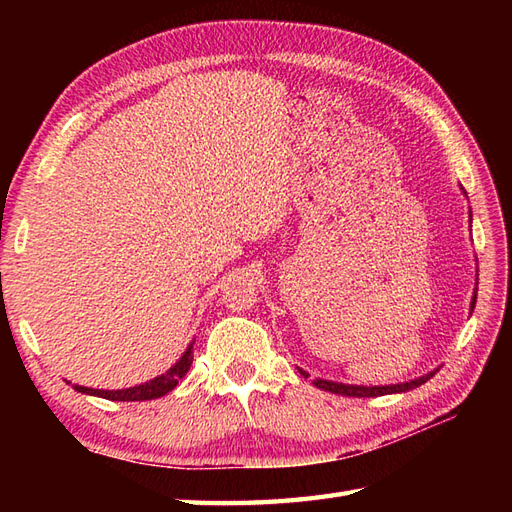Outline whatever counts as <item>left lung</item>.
Returning <instances> with one entry per match:
<instances>
[{"label": "left lung", "instance_id": "obj_1", "mask_svg": "<svg viewBox=\"0 0 512 512\" xmlns=\"http://www.w3.org/2000/svg\"><path fill=\"white\" fill-rule=\"evenodd\" d=\"M466 193V191H464ZM477 290V288H475ZM475 299L477 295L473 292V299H471V312L475 308ZM438 369H433V372L424 374L420 378H413V380H407V383H398V385H345V383H334V380H323V378H314L312 385L319 387V389H325L330 391V394H339V396H352V398H376V396H385V394H402V391H409V389H416L420 385L427 383L429 378L436 376ZM299 374L303 378H308L310 374L303 372V369H299Z\"/></svg>", "mask_w": 512, "mask_h": 512}]
</instances>
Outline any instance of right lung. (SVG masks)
I'll list each match as a JSON object with an SVG mask.
<instances>
[{
    "mask_svg": "<svg viewBox=\"0 0 512 512\" xmlns=\"http://www.w3.org/2000/svg\"><path fill=\"white\" fill-rule=\"evenodd\" d=\"M191 363H193V343L187 347V352L180 356V361L176 365L169 367L165 374L147 380V383H143V385H136L129 389H92V387H81V385H72V387H74V391H81V394L99 396V398H107V400H118V402L154 400V398L169 394V391L184 378V374L189 372Z\"/></svg>",
    "mask_w": 512,
    "mask_h": 512,
    "instance_id": "add662e5",
    "label": "right lung"
}]
</instances>
